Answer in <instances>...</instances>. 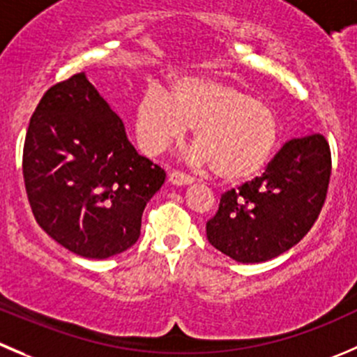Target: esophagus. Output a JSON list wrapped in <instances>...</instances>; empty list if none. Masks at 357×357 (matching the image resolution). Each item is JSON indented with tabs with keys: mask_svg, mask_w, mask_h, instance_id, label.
<instances>
[{
	"mask_svg": "<svg viewBox=\"0 0 357 357\" xmlns=\"http://www.w3.org/2000/svg\"><path fill=\"white\" fill-rule=\"evenodd\" d=\"M169 181H171L172 185H192L193 178L181 171H172L171 174H169Z\"/></svg>",
	"mask_w": 357,
	"mask_h": 357,
	"instance_id": "34e87169",
	"label": "esophagus"
}]
</instances>
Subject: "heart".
<instances>
[{
	"label": "heart",
	"mask_w": 357,
	"mask_h": 357,
	"mask_svg": "<svg viewBox=\"0 0 357 357\" xmlns=\"http://www.w3.org/2000/svg\"><path fill=\"white\" fill-rule=\"evenodd\" d=\"M193 127V160L213 165L225 181L255 176L274 151L279 122L274 109L231 83L211 76H181L171 96L151 85L141 98L136 129L150 153H160Z\"/></svg>",
	"instance_id": "heart-1"
}]
</instances>
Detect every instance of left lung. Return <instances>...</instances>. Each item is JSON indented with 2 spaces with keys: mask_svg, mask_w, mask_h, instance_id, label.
I'll list each match as a JSON object with an SVG mask.
<instances>
[{
  "mask_svg": "<svg viewBox=\"0 0 357 357\" xmlns=\"http://www.w3.org/2000/svg\"><path fill=\"white\" fill-rule=\"evenodd\" d=\"M330 144L321 134L291 139L265 172L225 192L206 223L211 245L241 263H261L298 244L324 206Z\"/></svg>",
  "mask_w": 357,
  "mask_h": 357,
  "instance_id": "obj_1",
  "label": "left lung"
}]
</instances>
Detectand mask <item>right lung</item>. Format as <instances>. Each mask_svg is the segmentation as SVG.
<instances>
[{
    "label": "right lung",
    "instance_id": "1",
    "mask_svg": "<svg viewBox=\"0 0 357 357\" xmlns=\"http://www.w3.org/2000/svg\"><path fill=\"white\" fill-rule=\"evenodd\" d=\"M38 225L83 258L105 259L136 244L164 169L129 143L120 116L85 73L52 85L27 127L22 153Z\"/></svg>",
    "mask_w": 357,
    "mask_h": 357
}]
</instances>
